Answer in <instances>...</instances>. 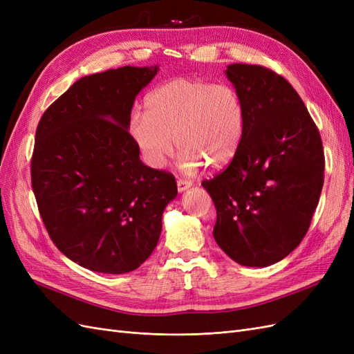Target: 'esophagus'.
Instances as JSON below:
<instances>
[{
	"instance_id": "obj_1",
	"label": "esophagus",
	"mask_w": 354,
	"mask_h": 354,
	"mask_svg": "<svg viewBox=\"0 0 354 354\" xmlns=\"http://www.w3.org/2000/svg\"><path fill=\"white\" fill-rule=\"evenodd\" d=\"M190 187H192V181H189V180L180 178V180L177 181V190H178V194H183V192H186V190L190 189Z\"/></svg>"
}]
</instances>
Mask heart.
Masks as SVG:
<instances>
[{
	"label": "heart",
	"instance_id": "heart-1",
	"mask_svg": "<svg viewBox=\"0 0 354 354\" xmlns=\"http://www.w3.org/2000/svg\"><path fill=\"white\" fill-rule=\"evenodd\" d=\"M146 112L134 109L127 130L143 162L162 169L177 146L178 168L194 176L209 162L229 164L242 142L245 113L238 93L229 85L176 78L146 97Z\"/></svg>",
	"mask_w": 354,
	"mask_h": 354
}]
</instances>
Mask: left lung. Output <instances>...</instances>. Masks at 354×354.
Wrapping results in <instances>:
<instances>
[{"label": "left lung", "instance_id": "8db88e82", "mask_svg": "<svg viewBox=\"0 0 354 354\" xmlns=\"http://www.w3.org/2000/svg\"><path fill=\"white\" fill-rule=\"evenodd\" d=\"M224 73L242 102L245 127L230 165L202 183L217 209L212 234L233 261L267 267L308 230L324 186L322 140L281 75L245 63Z\"/></svg>", "mask_w": 354, "mask_h": 354}]
</instances>
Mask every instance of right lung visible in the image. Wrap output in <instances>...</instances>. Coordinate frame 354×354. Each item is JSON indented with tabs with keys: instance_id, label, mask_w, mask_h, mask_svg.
Returning a JSON list of instances; mask_svg holds the SVG:
<instances>
[{
	"instance_id": "1",
	"label": "right lung",
	"mask_w": 354,
	"mask_h": 354,
	"mask_svg": "<svg viewBox=\"0 0 354 354\" xmlns=\"http://www.w3.org/2000/svg\"><path fill=\"white\" fill-rule=\"evenodd\" d=\"M159 71L124 66L72 84L42 115L32 189L51 241L84 269L122 274L158 245L176 178L146 167L128 136L137 94Z\"/></svg>"
}]
</instances>
